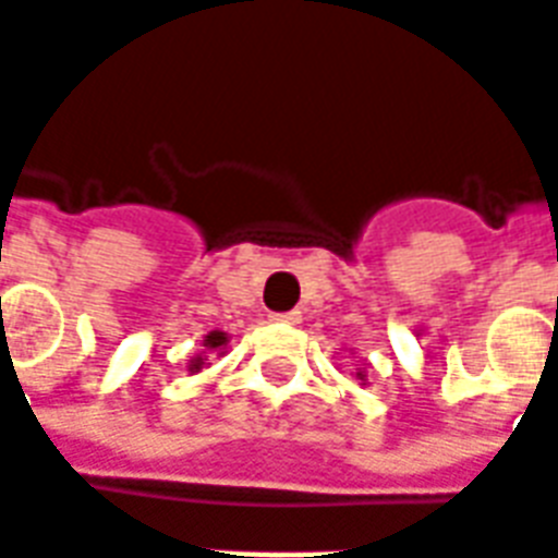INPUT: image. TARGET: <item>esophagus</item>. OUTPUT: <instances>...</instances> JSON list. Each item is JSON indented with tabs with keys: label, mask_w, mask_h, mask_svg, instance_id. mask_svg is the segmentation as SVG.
Segmentation results:
<instances>
[{
	"label": "esophagus",
	"mask_w": 558,
	"mask_h": 558,
	"mask_svg": "<svg viewBox=\"0 0 558 558\" xmlns=\"http://www.w3.org/2000/svg\"><path fill=\"white\" fill-rule=\"evenodd\" d=\"M302 319L299 311H287V314H271V323H283V326H295Z\"/></svg>",
	"instance_id": "1"
}]
</instances>
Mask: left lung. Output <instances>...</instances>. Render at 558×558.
<instances>
[{
  "instance_id": "1",
  "label": "left lung",
  "mask_w": 558,
  "mask_h": 558,
  "mask_svg": "<svg viewBox=\"0 0 558 558\" xmlns=\"http://www.w3.org/2000/svg\"><path fill=\"white\" fill-rule=\"evenodd\" d=\"M359 379H364V374H359Z\"/></svg>"
}]
</instances>
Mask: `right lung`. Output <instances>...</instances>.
I'll return each mask as SVG.
<instances>
[{"label":"right lung","instance_id":"add662e5","mask_svg":"<svg viewBox=\"0 0 558 558\" xmlns=\"http://www.w3.org/2000/svg\"><path fill=\"white\" fill-rule=\"evenodd\" d=\"M203 347H206V350H220V347H227V335H223V331H208L206 340H203ZM206 364L208 355H196V359H191V364H187V371H191V374H199Z\"/></svg>","mask_w":558,"mask_h":558}]
</instances>
